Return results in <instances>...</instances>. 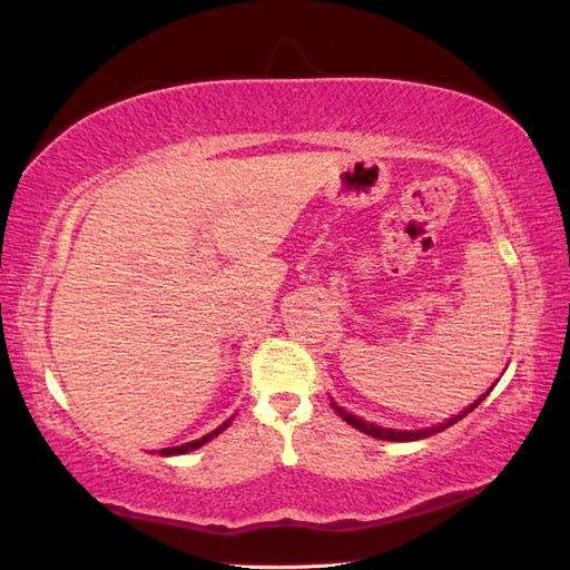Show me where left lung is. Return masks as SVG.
Masks as SVG:
<instances>
[{
	"label": "left lung",
	"instance_id": "1",
	"mask_svg": "<svg viewBox=\"0 0 570 570\" xmlns=\"http://www.w3.org/2000/svg\"><path fill=\"white\" fill-rule=\"evenodd\" d=\"M490 390H493V387H490ZM490 390H488L485 394H480V397H478L475 402H472V404H468V407L462 410V412L452 414L450 420L440 422V424H432V428H422V430H394V428H382V424H377V422L362 420V417H356V414L346 412L344 407H340V404L334 402V397H330V402H332L334 412L340 414V417H342L346 424H352V428H356V430H360V432H364V435H370V438H377V440H390V442H414V440H424V438L435 435V432H442V430H445V428H450V424H455L458 420L465 417V414H470L472 410L478 407V404H480L482 400L488 397Z\"/></svg>",
	"mask_w": 570,
	"mask_h": 570
}]
</instances>
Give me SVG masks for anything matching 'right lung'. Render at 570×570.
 <instances>
[{
    "label": "right lung",
    "instance_id": "right-lung-1",
    "mask_svg": "<svg viewBox=\"0 0 570 570\" xmlns=\"http://www.w3.org/2000/svg\"><path fill=\"white\" fill-rule=\"evenodd\" d=\"M230 420H234V417H230ZM230 420H226L224 424H218V428H216L214 432H208V435L198 438V440H193V442H186V445H178V448H163V450H160V455H163V458H170V455H186V452H193V450L204 448L206 442H210V440H214V438H218L220 432H224V430L228 428Z\"/></svg>",
    "mask_w": 570,
    "mask_h": 570
}]
</instances>
